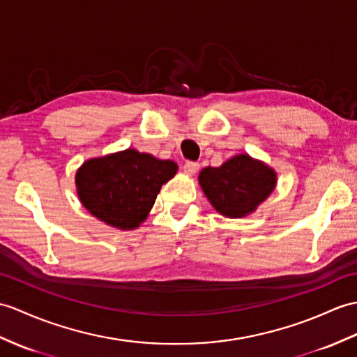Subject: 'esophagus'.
<instances>
[{
	"label": "esophagus",
	"instance_id": "34e87169",
	"mask_svg": "<svg viewBox=\"0 0 357 357\" xmlns=\"http://www.w3.org/2000/svg\"><path fill=\"white\" fill-rule=\"evenodd\" d=\"M197 170H199V164L195 162V161H187L184 164V172L190 176H193Z\"/></svg>",
	"mask_w": 357,
	"mask_h": 357
}]
</instances>
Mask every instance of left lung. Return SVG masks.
Wrapping results in <instances>:
<instances>
[{
	"label": "left lung",
	"instance_id": "obj_1",
	"mask_svg": "<svg viewBox=\"0 0 357 357\" xmlns=\"http://www.w3.org/2000/svg\"><path fill=\"white\" fill-rule=\"evenodd\" d=\"M199 184L214 210L229 219L245 218L273 192L277 173L264 162L242 153L220 167H205Z\"/></svg>",
	"mask_w": 357,
	"mask_h": 357
}]
</instances>
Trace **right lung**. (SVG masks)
Here are the masks:
<instances>
[{
    "label": "right lung",
    "mask_w": 357,
    "mask_h": 357,
    "mask_svg": "<svg viewBox=\"0 0 357 357\" xmlns=\"http://www.w3.org/2000/svg\"><path fill=\"white\" fill-rule=\"evenodd\" d=\"M178 165L135 149L91 158L76 173L82 205L98 220L119 229H135L147 218L162 184Z\"/></svg>",
    "instance_id": "obj_1"
}]
</instances>
